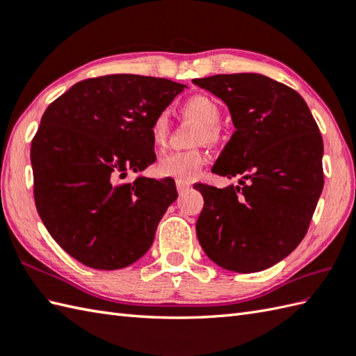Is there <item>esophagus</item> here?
Masks as SVG:
<instances>
[{"label": "esophagus", "instance_id": "obj_1", "mask_svg": "<svg viewBox=\"0 0 356 356\" xmlns=\"http://www.w3.org/2000/svg\"><path fill=\"white\" fill-rule=\"evenodd\" d=\"M176 186L179 193H185L191 188V182H186V180H176Z\"/></svg>", "mask_w": 356, "mask_h": 356}]
</instances>
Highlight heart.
I'll use <instances>...</instances> for the list:
<instances>
[{
	"instance_id": "b5f03b06",
	"label": "heart",
	"mask_w": 356,
	"mask_h": 356,
	"mask_svg": "<svg viewBox=\"0 0 356 356\" xmlns=\"http://www.w3.org/2000/svg\"><path fill=\"white\" fill-rule=\"evenodd\" d=\"M182 110L188 118L197 120L200 128L195 133L194 142H214L218 139L222 120V108L213 97L207 95H194L184 102ZM170 134V116L166 111H161L153 118L149 124V138L156 148H162ZM207 162V156L200 149L174 151L159 159L156 171L162 177H172L177 180H193L200 172Z\"/></svg>"
}]
</instances>
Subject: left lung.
<instances>
[{
	"mask_svg": "<svg viewBox=\"0 0 356 356\" xmlns=\"http://www.w3.org/2000/svg\"><path fill=\"white\" fill-rule=\"evenodd\" d=\"M228 105L236 131L213 172L241 186L199 184L195 223L205 254L223 269L249 274L274 266L305 238L323 185V138L295 90L257 73L194 79Z\"/></svg>",
	"mask_w": 356,
	"mask_h": 356,
	"instance_id": "1",
	"label": "left lung"
}]
</instances>
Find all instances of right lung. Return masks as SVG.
Instances as JSON below:
<instances>
[{
	"label": "right lung",
	"mask_w": 356,
	"mask_h": 356,
	"mask_svg": "<svg viewBox=\"0 0 356 356\" xmlns=\"http://www.w3.org/2000/svg\"><path fill=\"white\" fill-rule=\"evenodd\" d=\"M184 88L108 74L78 82L44 111L30 148L35 205L56 243L86 266L122 269L153 245L176 184L118 182L156 161L149 124Z\"/></svg>",
	"instance_id": "right-lung-1"
}]
</instances>
